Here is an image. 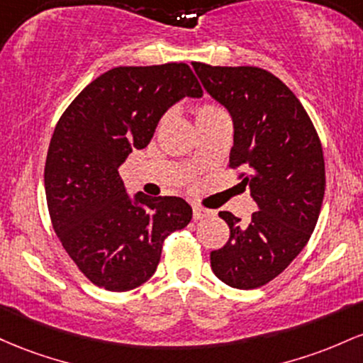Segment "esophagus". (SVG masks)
<instances>
[{
	"label": "esophagus",
	"instance_id": "1",
	"mask_svg": "<svg viewBox=\"0 0 363 363\" xmlns=\"http://www.w3.org/2000/svg\"><path fill=\"white\" fill-rule=\"evenodd\" d=\"M207 216H211V211L203 209V207L194 206V219H195V221H199V219L207 218Z\"/></svg>",
	"mask_w": 363,
	"mask_h": 363
}]
</instances>
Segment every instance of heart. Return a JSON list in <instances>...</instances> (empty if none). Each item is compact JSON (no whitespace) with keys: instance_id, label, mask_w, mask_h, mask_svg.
Here are the masks:
<instances>
[{"instance_id":"heart-1","label":"heart","mask_w":363,"mask_h":363,"mask_svg":"<svg viewBox=\"0 0 363 363\" xmlns=\"http://www.w3.org/2000/svg\"><path fill=\"white\" fill-rule=\"evenodd\" d=\"M219 111H221V109L216 108V106H213V104H201L195 108V120H197V123H199V121L207 120V118H211Z\"/></svg>"}]
</instances>
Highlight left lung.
<instances>
[{
    "label": "left lung",
    "mask_w": 363,
    "mask_h": 363,
    "mask_svg": "<svg viewBox=\"0 0 363 363\" xmlns=\"http://www.w3.org/2000/svg\"><path fill=\"white\" fill-rule=\"evenodd\" d=\"M211 97L233 120L230 166H243L257 211L242 221L221 211L230 240L211 252V267L228 286L254 290L281 274L302 252L319 219L325 190L319 135L296 96L257 67L192 63Z\"/></svg>",
    "instance_id": "8db88e82"
}]
</instances>
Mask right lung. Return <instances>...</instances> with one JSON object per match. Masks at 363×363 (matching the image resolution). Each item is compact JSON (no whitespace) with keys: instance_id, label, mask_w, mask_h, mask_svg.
<instances>
[{"instance_id":"obj_1","label":"right lung","mask_w":363,"mask_h":363,"mask_svg":"<svg viewBox=\"0 0 363 363\" xmlns=\"http://www.w3.org/2000/svg\"><path fill=\"white\" fill-rule=\"evenodd\" d=\"M201 96L185 63L118 67L61 115L44 168L48 209L61 245L96 286H140L156 272L166 236L192 219L180 197H130L118 169L133 149L147 147L171 106Z\"/></svg>"}]
</instances>
